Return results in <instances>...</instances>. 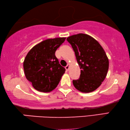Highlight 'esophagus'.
I'll list each match as a JSON object with an SVG mask.
<instances>
[{
    "mask_svg": "<svg viewBox=\"0 0 130 130\" xmlns=\"http://www.w3.org/2000/svg\"><path fill=\"white\" fill-rule=\"evenodd\" d=\"M65 69H66L67 71H69V70L70 69V64H68L65 67Z\"/></svg>",
    "mask_w": 130,
    "mask_h": 130,
    "instance_id": "obj_1",
    "label": "esophagus"
}]
</instances>
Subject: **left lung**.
<instances>
[{"mask_svg":"<svg viewBox=\"0 0 130 130\" xmlns=\"http://www.w3.org/2000/svg\"><path fill=\"white\" fill-rule=\"evenodd\" d=\"M75 52L80 69V77L73 84L82 93L94 91L101 85L107 76L109 60L104 49L94 38L79 33L67 39Z\"/></svg>","mask_w":130,"mask_h":130,"instance_id":"obj_1","label":"left lung"}]
</instances>
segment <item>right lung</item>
Here are the masks:
<instances>
[{
    "label": "right lung",
    "instance_id": "1",
    "mask_svg": "<svg viewBox=\"0 0 130 130\" xmlns=\"http://www.w3.org/2000/svg\"><path fill=\"white\" fill-rule=\"evenodd\" d=\"M65 40L59 37L44 40L27 53L23 61L25 75L36 90L50 92L59 84L66 69L55 54Z\"/></svg>",
    "mask_w": 130,
    "mask_h": 130
}]
</instances>
